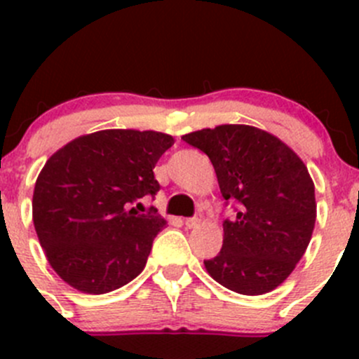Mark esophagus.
I'll return each instance as SVG.
<instances>
[{
    "label": "esophagus",
    "instance_id": "esophagus-1",
    "mask_svg": "<svg viewBox=\"0 0 359 359\" xmlns=\"http://www.w3.org/2000/svg\"><path fill=\"white\" fill-rule=\"evenodd\" d=\"M186 227L187 229H196V227H200L201 220L200 219H186Z\"/></svg>",
    "mask_w": 359,
    "mask_h": 359
}]
</instances>
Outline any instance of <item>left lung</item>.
<instances>
[{
  "instance_id": "left-lung-1",
  "label": "left lung",
  "mask_w": 359,
  "mask_h": 359,
  "mask_svg": "<svg viewBox=\"0 0 359 359\" xmlns=\"http://www.w3.org/2000/svg\"><path fill=\"white\" fill-rule=\"evenodd\" d=\"M212 161L224 200L236 215L224 220L222 250L206 273L241 295L280 287L309 245L316 222L314 182L297 153L250 125H219L182 135Z\"/></svg>"
}]
</instances>
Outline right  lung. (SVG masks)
Segmentation results:
<instances>
[{"mask_svg":"<svg viewBox=\"0 0 359 359\" xmlns=\"http://www.w3.org/2000/svg\"><path fill=\"white\" fill-rule=\"evenodd\" d=\"M173 137L112 128L53 153L36 179L32 222L52 269L78 292L100 295L144 271L166 220L130 208L159 191L153 168Z\"/></svg>","mask_w":359,"mask_h":359,"instance_id":"obj_1","label":"right lung"}]
</instances>
